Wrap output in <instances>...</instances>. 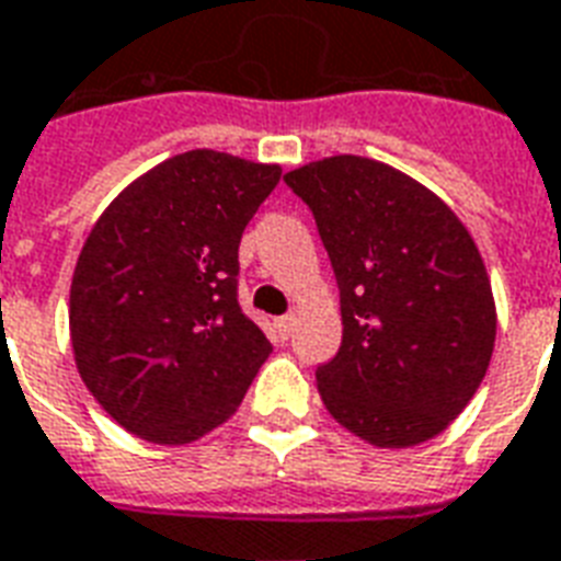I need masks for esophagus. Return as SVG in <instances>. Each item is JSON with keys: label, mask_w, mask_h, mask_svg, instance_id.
<instances>
[{"label": "esophagus", "mask_w": 561, "mask_h": 561, "mask_svg": "<svg viewBox=\"0 0 561 561\" xmlns=\"http://www.w3.org/2000/svg\"><path fill=\"white\" fill-rule=\"evenodd\" d=\"M294 323H297V314H285V318L276 321V330H279L282 339H288L294 333Z\"/></svg>", "instance_id": "obj_1"}]
</instances>
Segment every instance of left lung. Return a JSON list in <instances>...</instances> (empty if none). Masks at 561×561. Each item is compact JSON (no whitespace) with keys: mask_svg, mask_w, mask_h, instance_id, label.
I'll return each instance as SVG.
<instances>
[{"mask_svg":"<svg viewBox=\"0 0 561 561\" xmlns=\"http://www.w3.org/2000/svg\"><path fill=\"white\" fill-rule=\"evenodd\" d=\"M285 184L312 207L342 294V347L314 371L323 408L377 449L437 437L476 396L496 339L472 234L428 186L356 153Z\"/></svg>","mask_w":561,"mask_h":561,"instance_id":"8db88e82","label":"left lung"}]
</instances>
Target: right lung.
<instances>
[{
	"mask_svg": "<svg viewBox=\"0 0 561 561\" xmlns=\"http://www.w3.org/2000/svg\"><path fill=\"white\" fill-rule=\"evenodd\" d=\"M276 163L196 148L124 186L82 243L70 344L122 428L186 446L222 425L270 356L238 302V247L279 184Z\"/></svg>",
	"mask_w": 561,
	"mask_h": 561,
	"instance_id": "right-lung-1",
	"label": "right lung"
}]
</instances>
